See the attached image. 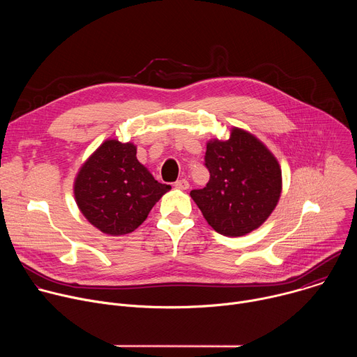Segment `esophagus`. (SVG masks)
Segmentation results:
<instances>
[{
    "label": "esophagus",
    "mask_w": 357,
    "mask_h": 357,
    "mask_svg": "<svg viewBox=\"0 0 357 357\" xmlns=\"http://www.w3.org/2000/svg\"><path fill=\"white\" fill-rule=\"evenodd\" d=\"M176 189H182V190H186L188 188H189V182L186 181V179H179V181H176L175 182V185H174Z\"/></svg>",
    "instance_id": "obj_1"
}]
</instances>
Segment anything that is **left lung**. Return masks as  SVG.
I'll return each mask as SVG.
<instances>
[{
	"instance_id": "obj_1",
	"label": "left lung",
	"mask_w": 357,
	"mask_h": 357,
	"mask_svg": "<svg viewBox=\"0 0 357 357\" xmlns=\"http://www.w3.org/2000/svg\"><path fill=\"white\" fill-rule=\"evenodd\" d=\"M211 179L190 196L220 234L238 237L260 227L281 195V169L268 148L250 132L233 128L226 141L206 145Z\"/></svg>"
}]
</instances>
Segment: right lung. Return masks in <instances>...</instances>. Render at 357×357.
Masks as SVG:
<instances>
[{
  "label": "right lung",
  "mask_w": 357,
  "mask_h": 357,
  "mask_svg": "<svg viewBox=\"0 0 357 357\" xmlns=\"http://www.w3.org/2000/svg\"><path fill=\"white\" fill-rule=\"evenodd\" d=\"M169 189L138 162L134 144L117 139L101 144L75 181V197L83 216L112 236L134 231Z\"/></svg>",
  "instance_id": "add662e5"
}]
</instances>
